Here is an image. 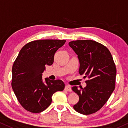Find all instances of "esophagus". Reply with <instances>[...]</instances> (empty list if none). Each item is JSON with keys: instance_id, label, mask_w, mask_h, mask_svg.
<instances>
[{"instance_id": "esophagus-1", "label": "esophagus", "mask_w": 128, "mask_h": 128, "mask_svg": "<svg viewBox=\"0 0 128 128\" xmlns=\"http://www.w3.org/2000/svg\"><path fill=\"white\" fill-rule=\"evenodd\" d=\"M64 90L67 92H71L72 91V89H71V86H66L65 87H64Z\"/></svg>"}]
</instances>
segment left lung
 <instances>
[{"instance_id": "1", "label": "left lung", "mask_w": 128, "mask_h": 128, "mask_svg": "<svg viewBox=\"0 0 128 128\" xmlns=\"http://www.w3.org/2000/svg\"><path fill=\"white\" fill-rule=\"evenodd\" d=\"M69 46L78 55L79 74L88 79L86 87H72L79 96L73 108L84 115L95 113L106 104L115 89L116 70L112 56L106 46L90 40L72 41Z\"/></svg>"}]
</instances>
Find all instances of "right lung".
Masks as SVG:
<instances>
[{
  "label": "right lung",
  "instance_id": "add662e5",
  "mask_svg": "<svg viewBox=\"0 0 128 128\" xmlns=\"http://www.w3.org/2000/svg\"><path fill=\"white\" fill-rule=\"evenodd\" d=\"M66 40H40L26 44L20 49L12 67V86L20 105L27 111L40 113L49 106L56 92L62 91L61 80L45 82L42 73L54 62L55 53Z\"/></svg>",
  "mask_w": 128,
  "mask_h": 128
}]
</instances>
